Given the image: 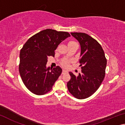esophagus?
I'll list each match as a JSON object with an SVG mask.
<instances>
[{
	"label": "esophagus",
	"mask_w": 125,
	"mask_h": 125,
	"mask_svg": "<svg viewBox=\"0 0 125 125\" xmlns=\"http://www.w3.org/2000/svg\"><path fill=\"white\" fill-rule=\"evenodd\" d=\"M68 73V71H67L65 70V69H63V70L62 71V74H65V73Z\"/></svg>",
	"instance_id": "esophagus-1"
}]
</instances>
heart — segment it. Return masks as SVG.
<instances>
[{"label": "heart", "mask_w": 125, "mask_h": 125, "mask_svg": "<svg viewBox=\"0 0 125 125\" xmlns=\"http://www.w3.org/2000/svg\"><path fill=\"white\" fill-rule=\"evenodd\" d=\"M75 42H74V41H69V42H68V44L75 43ZM62 65H63L64 67H68V65H69V61H68V60H65V61H63V62H62Z\"/></svg>", "instance_id": "heart-1"}]
</instances>
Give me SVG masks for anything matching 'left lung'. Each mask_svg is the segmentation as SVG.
<instances>
[{"mask_svg": "<svg viewBox=\"0 0 125 125\" xmlns=\"http://www.w3.org/2000/svg\"><path fill=\"white\" fill-rule=\"evenodd\" d=\"M81 47L78 76L69 72L71 79L67 83L69 93L78 99L87 98L100 86L105 75L107 60L102 47L96 40L82 32H71Z\"/></svg>", "mask_w": 125, "mask_h": 125, "instance_id": "left-lung-1", "label": "left lung"}]
</instances>
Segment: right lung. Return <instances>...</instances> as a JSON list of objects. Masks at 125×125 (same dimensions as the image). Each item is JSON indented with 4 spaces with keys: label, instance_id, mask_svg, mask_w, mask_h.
<instances>
[{
    "label": "right lung",
    "instance_id": "1",
    "mask_svg": "<svg viewBox=\"0 0 125 125\" xmlns=\"http://www.w3.org/2000/svg\"><path fill=\"white\" fill-rule=\"evenodd\" d=\"M68 32L46 29L32 36L20 50L19 70L26 87L37 95L52 89L62 69L59 66L46 67L48 57L54 56L59 44L70 37Z\"/></svg>",
    "mask_w": 125,
    "mask_h": 125
}]
</instances>
